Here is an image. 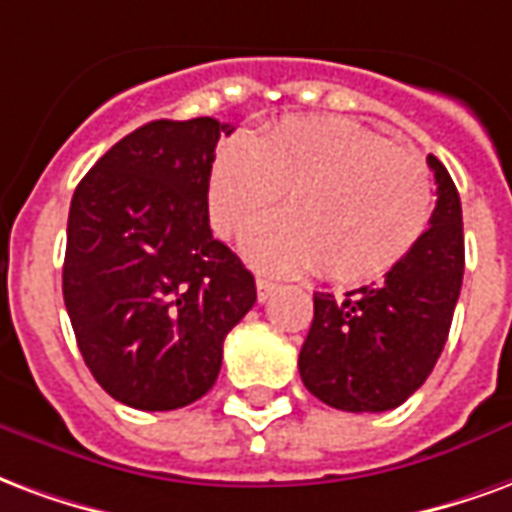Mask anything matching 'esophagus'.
Here are the masks:
<instances>
[{"mask_svg":"<svg viewBox=\"0 0 512 512\" xmlns=\"http://www.w3.org/2000/svg\"><path fill=\"white\" fill-rule=\"evenodd\" d=\"M275 292H278V283L270 281V278H256V297H259V302H267Z\"/></svg>","mask_w":512,"mask_h":512,"instance_id":"34e87169","label":"esophagus"}]
</instances>
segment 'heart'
<instances>
[{
	"label": "heart",
	"mask_w": 512,
	"mask_h": 512,
	"mask_svg": "<svg viewBox=\"0 0 512 512\" xmlns=\"http://www.w3.org/2000/svg\"><path fill=\"white\" fill-rule=\"evenodd\" d=\"M283 193L286 215L264 220L245 256L264 272L311 270L368 283L395 270L434 215L425 160L346 119L289 117L229 138L207 171V207L220 237H242Z\"/></svg>",
	"instance_id": "obj_1"
}]
</instances>
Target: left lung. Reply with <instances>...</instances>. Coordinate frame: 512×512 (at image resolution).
Here are the masks:
<instances>
[{
    "mask_svg": "<svg viewBox=\"0 0 512 512\" xmlns=\"http://www.w3.org/2000/svg\"><path fill=\"white\" fill-rule=\"evenodd\" d=\"M436 179L431 229L379 286L343 297L313 294V324L300 349L302 384L341 412H387L423 387L445 349L464 281L461 199L447 169Z\"/></svg>",
    "mask_w": 512,
    "mask_h": 512,
    "instance_id": "1",
    "label": "left lung"
}]
</instances>
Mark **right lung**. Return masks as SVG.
I'll use <instances>...</instances> for the list:
<instances>
[{"label": "right lung", "instance_id": "right-lung-1", "mask_svg": "<svg viewBox=\"0 0 512 512\" xmlns=\"http://www.w3.org/2000/svg\"><path fill=\"white\" fill-rule=\"evenodd\" d=\"M212 117L155 119L78 182L62 294L78 352L119 404L169 412L212 390L223 338L256 302L240 256L212 237Z\"/></svg>", "mask_w": 512, "mask_h": 512}]
</instances>
